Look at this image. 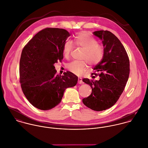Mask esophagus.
Segmentation results:
<instances>
[{
	"mask_svg": "<svg viewBox=\"0 0 148 148\" xmlns=\"http://www.w3.org/2000/svg\"><path fill=\"white\" fill-rule=\"evenodd\" d=\"M78 83L79 84H83V82L82 78H79L78 79Z\"/></svg>",
	"mask_w": 148,
	"mask_h": 148,
	"instance_id": "esophagus-1",
	"label": "esophagus"
}]
</instances>
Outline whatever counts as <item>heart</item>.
Masks as SVG:
<instances>
[{"label": "heart", "mask_w": 148, "mask_h": 148, "mask_svg": "<svg viewBox=\"0 0 148 148\" xmlns=\"http://www.w3.org/2000/svg\"><path fill=\"white\" fill-rule=\"evenodd\" d=\"M74 44L84 50L82 59L86 61L91 66L98 64L104 57V47L98 44V42L86 32L77 34L75 36ZM73 49V44L71 40H66L64 42L63 53L66 59L70 57ZM67 68L73 74L80 76L86 69L87 64L84 61H73L68 64Z\"/></svg>", "instance_id": "b5f03b06"}]
</instances>
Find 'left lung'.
Listing matches in <instances>:
<instances>
[{
  "instance_id": "8db88e82",
  "label": "left lung",
  "mask_w": 148,
  "mask_h": 148,
  "mask_svg": "<svg viewBox=\"0 0 148 148\" xmlns=\"http://www.w3.org/2000/svg\"><path fill=\"white\" fill-rule=\"evenodd\" d=\"M93 34L102 40L104 55L91 74L99 76L100 80L83 79L92 88V93L83 103L93 110L102 111L114 106L123 92L129 75V59L124 47L111 32L101 30Z\"/></svg>"
}]
</instances>
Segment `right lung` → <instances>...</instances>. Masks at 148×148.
Returning <instances> with one entry per match:
<instances>
[{
  "mask_svg": "<svg viewBox=\"0 0 148 148\" xmlns=\"http://www.w3.org/2000/svg\"><path fill=\"white\" fill-rule=\"evenodd\" d=\"M69 36L64 29L46 28L22 50L19 64L21 89L28 101L38 109L47 110L58 106L65 90L77 83L78 77L71 72L57 75L54 66L63 59L64 44Z\"/></svg>",
  "mask_w": 148,
  "mask_h": 148,
  "instance_id": "right-lung-1",
  "label": "right lung"
}]
</instances>
